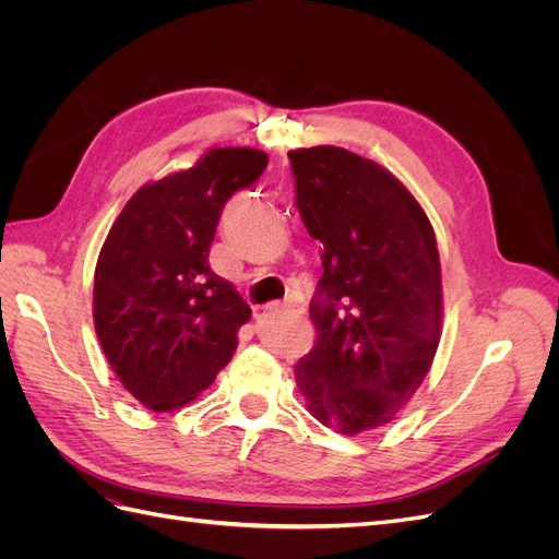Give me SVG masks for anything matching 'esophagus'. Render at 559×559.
<instances>
[{
  "label": "esophagus",
  "mask_w": 559,
  "mask_h": 559,
  "mask_svg": "<svg viewBox=\"0 0 559 559\" xmlns=\"http://www.w3.org/2000/svg\"><path fill=\"white\" fill-rule=\"evenodd\" d=\"M267 310H273V312H294L296 308L292 306V302H286V300H275V302H270Z\"/></svg>",
  "instance_id": "esophagus-1"
}]
</instances>
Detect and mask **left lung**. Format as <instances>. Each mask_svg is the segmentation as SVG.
<instances>
[{
  "label": "left lung",
  "mask_w": 559,
  "mask_h": 559,
  "mask_svg": "<svg viewBox=\"0 0 559 559\" xmlns=\"http://www.w3.org/2000/svg\"><path fill=\"white\" fill-rule=\"evenodd\" d=\"M296 205L321 242L310 302L317 341L296 368L308 411L345 436L392 421L441 341L436 235L413 193L341 146L289 151Z\"/></svg>",
  "instance_id": "1"
}]
</instances>
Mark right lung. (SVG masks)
<instances>
[{"label":"right lung","mask_w":559,"mask_h":559,"mask_svg":"<svg viewBox=\"0 0 559 559\" xmlns=\"http://www.w3.org/2000/svg\"><path fill=\"white\" fill-rule=\"evenodd\" d=\"M265 165L259 148H210L189 170L144 183L107 235L95 265V333L148 411L191 403L238 347L251 310L210 267V247L228 198Z\"/></svg>","instance_id":"right-lung-1"}]
</instances>
